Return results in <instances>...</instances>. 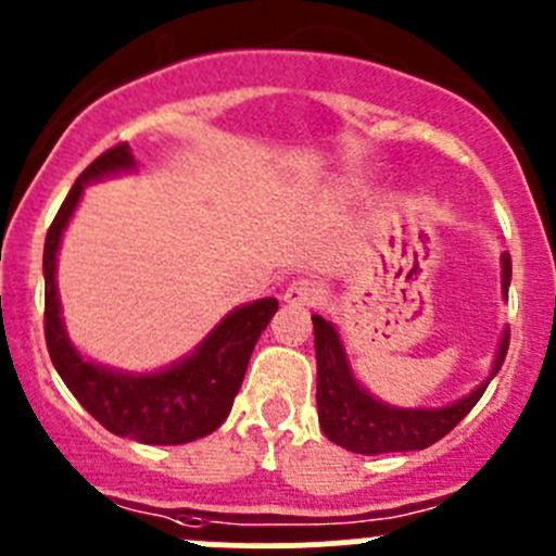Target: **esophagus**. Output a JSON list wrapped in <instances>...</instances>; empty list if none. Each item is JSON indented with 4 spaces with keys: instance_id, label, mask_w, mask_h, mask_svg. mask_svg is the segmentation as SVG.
<instances>
[{
    "instance_id": "34e87169",
    "label": "esophagus",
    "mask_w": 556,
    "mask_h": 556,
    "mask_svg": "<svg viewBox=\"0 0 556 556\" xmlns=\"http://www.w3.org/2000/svg\"><path fill=\"white\" fill-rule=\"evenodd\" d=\"M285 301L290 306H317L323 301V288L312 279H293L285 290Z\"/></svg>"
}]
</instances>
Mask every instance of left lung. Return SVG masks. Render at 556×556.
I'll return each mask as SVG.
<instances>
[{
	"label": "left lung",
	"mask_w": 556,
	"mask_h": 556,
	"mask_svg": "<svg viewBox=\"0 0 556 556\" xmlns=\"http://www.w3.org/2000/svg\"><path fill=\"white\" fill-rule=\"evenodd\" d=\"M511 285V255L503 252V293L508 295ZM314 323V352H317V412L319 428L333 444L357 454H384V452H414L428 450L430 444L444 439L459 419L479 403L490 379L501 371L508 352V339L503 336L497 350L495 368L484 384L476 387L468 397L446 408H392L374 401L352 377L341 350L339 333L333 325L325 323L319 314Z\"/></svg>",
	"instance_id": "left-lung-1"
}]
</instances>
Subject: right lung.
Segmentation results:
<instances>
[{
	"label": "right lung",
	"mask_w": 556,
	"mask_h": 556,
	"mask_svg": "<svg viewBox=\"0 0 556 556\" xmlns=\"http://www.w3.org/2000/svg\"><path fill=\"white\" fill-rule=\"evenodd\" d=\"M134 166L128 144L104 150L75 179L64 204L55 212L45 237V341L55 371L70 387L80 406L104 425L110 433L142 441V444H188L204 439L226 422L247 363L261 339L263 328L277 312V299H261L228 314L210 339L188 361L153 377H126L86 363L64 333L55 295V252L61 233L80 201L83 185L102 174Z\"/></svg>",
	"instance_id": "add662e5"
}]
</instances>
